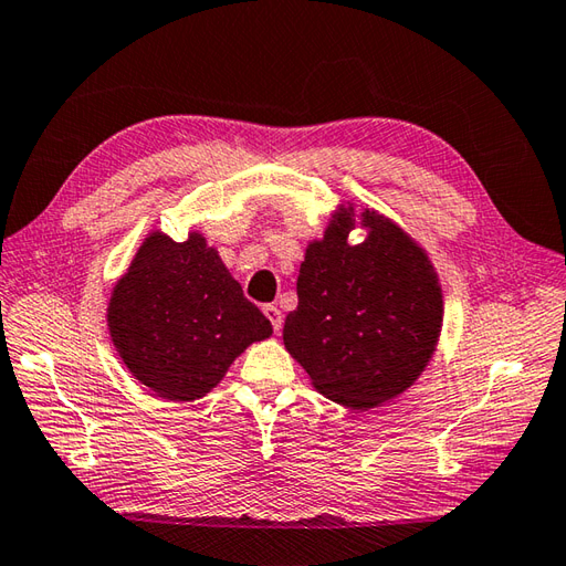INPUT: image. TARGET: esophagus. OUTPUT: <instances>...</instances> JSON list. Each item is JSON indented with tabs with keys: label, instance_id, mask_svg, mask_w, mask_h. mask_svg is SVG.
<instances>
[{
	"label": "esophagus",
	"instance_id": "obj_1",
	"mask_svg": "<svg viewBox=\"0 0 566 566\" xmlns=\"http://www.w3.org/2000/svg\"><path fill=\"white\" fill-rule=\"evenodd\" d=\"M262 313H265L268 321L272 323V331L280 333V331H282V311H280L277 306L268 304V306H262Z\"/></svg>",
	"mask_w": 566,
	"mask_h": 566
}]
</instances>
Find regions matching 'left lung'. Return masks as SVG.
I'll use <instances>...</instances> for the list:
<instances>
[{
  "label": "left lung",
  "mask_w": 566,
  "mask_h": 566,
  "mask_svg": "<svg viewBox=\"0 0 566 566\" xmlns=\"http://www.w3.org/2000/svg\"><path fill=\"white\" fill-rule=\"evenodd\" d=\"M366 239L347 243L354 209L339 207L306 248L284 321V347L315 390L352 410L392 400L424 371L439 343L443 296L431 260L398 223L364 209Z\"/></svg>",
  "instance_id": "1"
}]
</instances>
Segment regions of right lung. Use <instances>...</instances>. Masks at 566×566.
<instances>
[{
  "instance_id": "add662e5",
  "label": "right lung",
  "mask_w": 566,
  "mask_h": 566,
  "mask_svg": "<svg viewBox=\"0 0 566 566\" xmlns=\"http://www.w3.org/2000/svg\"><path fill=\"white\" fill-rule=\"evenodd\" d=\"M108 331L139 384L188 402L212 390L272 325L202 233L176 243L154 231L113 289Z\"/></svg>"
}]
</instances>
